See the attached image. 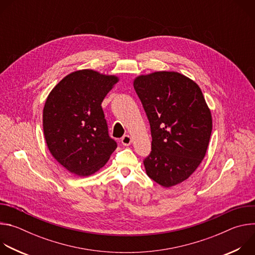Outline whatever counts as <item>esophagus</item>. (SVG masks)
<instances>
[{"label":"esophagus","instance_id":"1","mask_svg":"<svg viewBox=\"0 0 255 255\" xmlns=\"http://www.w3.org/2000/svg\"><path fill=\"white\" fill-rule=\"evenodd\" d=\"M121 142H122V144L124 145V146H129V145L132 142V139H131V137L129 135H124L122 137V139H121Z\"/></svg>","mask_w":255,"mask_h":255}]
</instances>
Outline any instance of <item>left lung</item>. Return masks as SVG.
I'll return each mask as SVG.
<instances>
[{"instance_id":"left-lung-1","label":"left lung","mask_w":255,"mask_h":255,"mask_svg":"<svg viewBox=\"0 0 255 255\" xmlns=\"http://www.w3.org/2000/svg\"><path fill=\"white\" fill-rule=\"evenodd\" d=\"M134 89L150 123L147 175L170 188L188 179L204 159L212 114L196 82L177 71H154L134 79Z\"/></svg>"}]
</instances>
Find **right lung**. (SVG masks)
Wrapping results in <instances>:
<instances>
[{
	"mask_svg": "<svg viewBox=\"0 0 255 255\" xmlns=\"http://www.w3.org/2000/svg\"><path fill=\"white\" fill-rule=\"evenodd\" d=\"M118 82L114 75L80 69L65 76L47 96L42 121L47 147L75 175L94 174L117 148L101 105Z\"/></svg>",
	"mask_w": 255,
	"mask_h": 255,
	"instance_id": "1",
	"label": "right lung"
}]
</instances>
